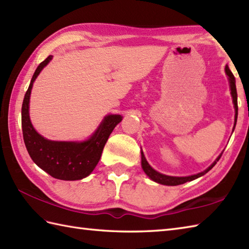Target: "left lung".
<instances>
[{"mask_svg": "<svg viewBox=\"0 0 249 249\" xmlns=\"http://www.w3.org/2000/svg\"><path fill=\"white\" fill-rule=\"evenodd\" d=\"M226 73L228 75L229 77V82H230V89H231V95H232V98H233V104H234V108H235V122H234V127H235V124H236V119H237V94H236V87H235V79L233 73L231 72V71L229 70L228 65H226ZM233 127V129H234ZM221 157V154L217 157V160H216L212 165H211L206 170H204L203 172H200L198 174H195V176H190V177H182V178H178V177H169V176H165V174H161L160 172L155 171L154 169H153L150 165L149 162L146 161L145 157L143 155V152H141V165H142V169H143L144 172L146 173V176L149 177L153 181H155L160 184L162 185H170V186H176V185H181L184 184L186 182L189 181H193V179L198 178L200 177H202L203 174H205L206 172H209L211 169H212L215 165L216 162L219 160V158Z\"/></svg>", "mask_w": 249, "mask_h": 249, "instance_id": "8db88e82", "label": "left lung"}]
</instances>
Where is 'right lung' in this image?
<instances>
[{
	"instance_id": "obj_1",
	"label": "right lung",
	"mask_w": 249,
	"mask_h": 249,
	"mask_svg": "<svg viewBox=\"0 0 249 249\" xmlns=\"http://www.w3.org/2000/svg\"><path fill=\"white\" fill-rule=\"evenodd\" d=\"M51 59L52 55H49L36 68L24 95L21 109L23 140L32 160L39 168L54 178L76 181L87 178L94 170L110 134L123 116L119 114L107 115L91 138L83 142L51 141L41 137L34 129L30 121L29 102L33 82Z\"/></svg>"
}]
</instances>
